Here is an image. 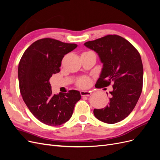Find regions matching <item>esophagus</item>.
I'll list each match as a JSON object with an SVG mask.
<instances>
[{
    "label": "esophagus",
    "instance_id": "esophagus-1",
    "mask_svg": "<svg viewBox=\"0 0 160 160\" xmlns=\"http://www.w3.org/2000/svg\"><path fill=\"white\" fill-rule=\"evenodd\" d=\"M80 93H81V95L83 96H83L88 97V96L91 95V91H81L80 92Z\"/></svg>",
    "mask_w": 160,
    "mask_h": 160
}]
</instances>
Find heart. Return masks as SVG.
Here are the masks:
<instances>
[{
    "label": "heart",
    "mask_w": 160,
    "mask_h": 160,
    "mask_svg": "<svg viewBox=\"0 0 160 160\" xmlns=\"http://www.w3.org/2000/svg\"><path fill=\"white\" fill-rule=\"evenodd\" d=\"M90 84V79L88 77H82L77 81V85L79 88H85Z\"/></svg>",
    "instance_id": "obj_1"
}]
</instances>
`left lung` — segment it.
Masks as SVG:
<instances>
[{"label": "left lung", "mask_w": 160, "mask_h": 160, "mask_svg": "<svg viewBox=\"0 0 160 160\" xmlns=\"http://www.w3.org/2000/svg\"><path fill=\"white\" fill-rule=\"evenodd\" d=\"M84 45L98 53L103 63L96 88L113 84L109 105L95 109L94 115L109 124L121 122L133 111L142 93L143 69L141 56L132 44L117 35H106Z\"/></svg>", "instance_id": "obj_1"}]
</instances>
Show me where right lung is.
<instances>
[{
  "label": "right lung",
  "mask_w": 160,
  "mask_h": 160,
  "mask_svg": "<svg viewBox=\"0 0 160 160\" xmlns=\"http://www.w3.org/2000/svg\"><path fill=\"white\" fill-rule=\"evenodd\" d=\"M77 47L54 38L37 40L23 53L18 64L19 89L23 101L41 122L57 126L72 116L76 103L81 98L78 91L52 94L49 79L60 71L65 55Z\"/></svg>",
  "instance_id": "right-lung-1"
}]
</instances>
